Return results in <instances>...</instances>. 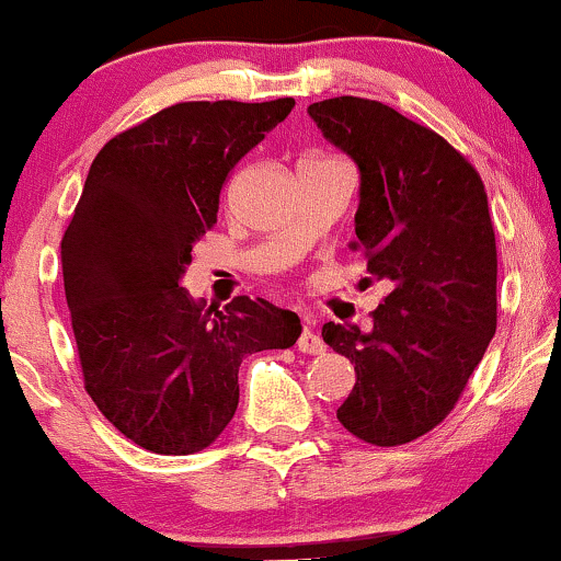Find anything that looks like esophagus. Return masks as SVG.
<instances>
[{"mask_svg": "<svg viewBox=\"0 0 561 561\" xmlns=\"http://www.w3.org/2000/svg\"><path fill=\"white\" fill-rule=\"evenodd\" d=\"M298 350L300 353H310V355H321L327 345H323L319 329L313 327V323H308L306 329H302L300 336H298Z\"/></svg>", "mask_w": 561, "mask_h": 561, "instance_id": "obj_1", "label": "esophagus"}]
</instances>
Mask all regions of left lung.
Listing matches in <instances>:
<instances>
[{
  "label": "left lung",
  "mask_w": 561,
  "mask_h": 561,
  "mask_svg": "<svg viewBox=\"0 0 561 561\" xmlns=\"http://www.w3.org/2000/svg\"><path fill=\"white\" fill-rule=\"evenodd\" d=\"M308 114L360 174L350 248L391 282L368 332L323 323V342L357 376L336 417L363 442L397 447L449 415L496 332L489 198L462 153L381 101L327 99Z\"/></svg>",
  "instance_id": "1"
}]
</instances>
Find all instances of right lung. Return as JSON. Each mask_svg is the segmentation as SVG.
Wrapping results in <instances>:
<instances>
[{
    "instance_id": "right-lung-1",
    "label": "right lung",
    "mask_w": 561,
    "mask_h": 561,
    "mask_svg": "<svg viewBox=\"0 0 561 561\" xmlns=\"http://www.w3.org/2000/svg\"><path fill=\"white\" fill-rule=\"evenodd\" d=\"M293 106L174 104L112 138L88 170L62 238L67 308L85 391L148 451L206 449L238 410L242 357L302 332L298 313L263 298L204 310L180 285L227 174Z\"/></svg>"
}]
</instances>
